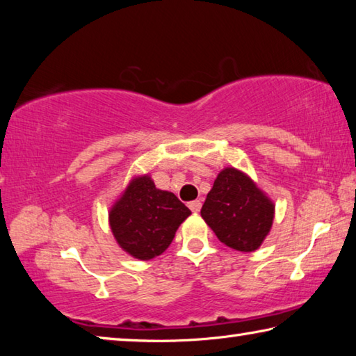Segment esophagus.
Listing matches in <instances>:
<instances>
[{
    "mask_svg": "<svg viewBox=\"0 0 356 356\" xmlns=\"http://www.w3.org/2000/svg\"><path fill=\"white\" fill-rule=\"evenodd\" d=\"M188 207H190V210L193 213H197L201 210V201H191L190 204H188Z\"/></svg>",
    "mask_w": 356,
    "mask_h": 356,
    "instance_id": "1",
    "label": "esophagus"
}]
</instances>
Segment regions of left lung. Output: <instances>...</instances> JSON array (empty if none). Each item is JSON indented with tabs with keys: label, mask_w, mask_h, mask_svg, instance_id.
<instances>
[{
	"label": "left lung",
	"mask_w": 356,
	"mask_h": 356,
	"mask_svg": "<svg viewBox=\"0 0 356 356\" xmlns=\"http://www.w3.org/2000/svg\"><path fill=\"white\" fill-rule=\"evenodd\" d=\"M201 216L221 243L251 252L272 229L275 204L248 174L227 166L216 176Z\"/></svg>",
	"instance_id": "8db88e82"
}]
</instances>
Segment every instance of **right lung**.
<instances>
[{"label": "right lung", "mask_w": 356, "mask_h": 356, "mask_svg": "<svg viewBox=\"0 0 356 356\" xmlns=\"http://www.w3.org/2000/svg\"><path fill=\"white\" fill-rule=\"evenodd\" d=\"M191 215L171 191L159 190L149 174L136 176L108 212L114 238L122 251L150 261L171 245L179 226Z\"/></svg>", "instance_id": "right-lung-1"}]
</instances>
